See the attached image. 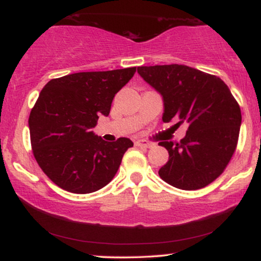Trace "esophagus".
<instances>
[{"instance_id":"34e87169","label":"esophagus","mask_w":261,"mask_h":261,"mask_svg":"<svg viewBox=\"0 0 261 261\" xmlns=\"http://www.w3.org/2000/svg\"><path fill=\"white\" fill-rule=\"evenodd\" d=\"M136 146H138V147H143V149H150L151 146V144H149V143H145V141H143V140H138V141H136Z\"/></svg>"}]
</instances>
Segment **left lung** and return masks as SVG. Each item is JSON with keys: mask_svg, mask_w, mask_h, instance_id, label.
Masks as SVG:
<instances>
[{"mask_svg": "<svg viewBox=\"0 0 261 261\" xmlns=\"http://www.w3.org/2000/svg\"><path fill=\"white\" fill-rule=\"evenodd\" d=\"M138 73L163 96V122L189 125L180 143H160L169 153L161 179L181 190L213 182L236 150L242 121L229 87L218 76L178 64L139 66Z\"/></svg>", "mask_w": 261, "mask_h": 261, "instance_id": "1", "label": "left lung"}]
</instances>
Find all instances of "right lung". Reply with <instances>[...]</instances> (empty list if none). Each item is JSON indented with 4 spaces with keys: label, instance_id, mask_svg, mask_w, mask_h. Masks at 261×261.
<instances>
[{
    "label": "right lung",
    "instance_id": "add662e5",
    "mask_svg": "<svg viewBox=\"0 0 261 261\" xmlns=\"http://www.w3.org/2000/svg\"><path fill=\"white\" fill-rule=\"evenodd\" d=\"M137 67L77 72L53 79L43 87L30 112L32 153L54 184L72 194L98 191L114 179L133 143H108L93 134L99 116L110 114L115 94Z\"/></svg>",
    "mask_w": 261,
    "mask_h": 261
}]
</instances>
